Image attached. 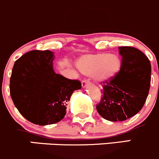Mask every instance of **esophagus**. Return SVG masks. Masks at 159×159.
<instances>
[{"label": "esophagus", "mask_w": 159, "mask_h": 159, "mask_svg": "<svg viewBox=\"0 0 159 159\" xmlns=\"http://www.w3.org/2000/svg\"><path fill=\"white\" fill-rule=\"evenodd\" d=\"M88 83H89V81L86 80H83V81H82V86H83V88H85L86 86L88 85Z\"/></svg>", "instance_id": "34e87169"}]
</instances>
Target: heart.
I'll list each match as a JSON object with an SVG mask.
<instances>
[{"mask_svg":"<svg viewBox=\"0 0 159 159\" xmlns=\"http://www.w3.org/2000/svg\"><path fill=\"white\" fill-rule=\"evenodd\" d=\"M77 66L85 75H93L96 81H109L117 74L121 67V61L117 55L99 53L85 55L77 62Z\"/></svg>","mask_w":159,"mask_h":159,"instance_id":"obj_1","label":"heart"}]
</instances>
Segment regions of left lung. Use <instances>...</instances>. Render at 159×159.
<instances>
[{"mask_svg": "<svg viewBox=\"0 0 159 159\" xmlns=\"http://www.w3.org/2000/svg\"><path fill=\"white\" fill-rule=\"evenodd\" d=\"M120 71L103 82V97L97 103L100 115L110 121H123L138 114L148 95L152 67L147 56L131 46L119 47Z\"/></svg>", "mask_w": 159, "mask_h": 159, "instance_id": "8db88e82", "label": "left lung"}]
</instances>
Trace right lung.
I'll return each instance as SVG.
<instances>
[{"mask_svg": "<svg viewBox=\"0 0 159 159\" xmlns=\"http://www.w3.org/2000/svg\"><path fill=\"white\" fill-rule=\"evenodd\" d=\"M53 59L49 50H33L15 61L12 69L11 97L20 114L34 125L60 121L73 93L81 89L80 80L55 73Z\"/></svg>", "mask_w": 159, "mask_h": 159, "instance_id": "1", "label": "right lung"}]
</instances>
